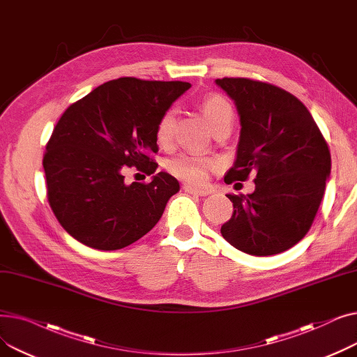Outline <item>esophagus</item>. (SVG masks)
Wrapping results in <instances>:
<instances>
[{"instance_id": "esophagus-1", "label": "esophagus", "mask_w": 357, "mask_h": 357, "mask_svg": "<svg viewBox=\"0 0 357 357\" xmlns=\"http://www.w3.org/2000/svg\"><path fill=\"white\" fill-rule=\"evenodd\" d=\"M183 191H185V192H188V194L199 195V197H205V195H208V194H210V191H208V190L197 188V186H192V185H188V183H185V185H183Z\"/></svg>"}]
</instances>
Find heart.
<instances>
[{
    "label": "heart",
    "instance_id": "obj_1",
    "mask_svg": "<svg viewBox=\"0 0 357 357\" xmlns=\"http://www.w3.org/2000/svg\"><path fill=\"white\" fill-rule=\"evenodd\" d=\"M202 111L207 117L211 128L224 123H233V108L221 97H210L202 102ZM174 124H175V109H166L160 119L158 120L155 136L159 144L166 146L171 143L174 136ZM215 166V162L207 158H202L194 153H179L171 160H167L166 167L172 175L190 181L194 183H201L207 178V172Z\"/></svg>",
    "mask_w": 357,
    "mask_h": 357
}]
</instances>
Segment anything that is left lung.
<instances>
[{
    "label": "left lung",
    "mask_w": 357,
    "mask_h": 357,
    "mask_svg": "<svg viewBox=\"0 0 357 357\" xmlns=\"http://www.w3.org/2000/svg\"><path fill=\"white\" fill-rule=\"evenodd\" d=\"M215 84L234 101L240 139L226 183L256 175L255 191L227 197L231 218L221 234L253 256H271L295 246L308 233L331 171L326 139L307 107L288 91L248 78Z\"/></svg>",
    "instance_id": "8db88e82"
}]
</instances>
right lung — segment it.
Here are the masks:
<instances>
[{
    "label": "right lung",
    "instance_id": "1",
    "mask_svg": "<svg viewBox=\"0 0 357 357\" xmlns=\"http://www.w3.org/2000/svg\"><path fill=\"white\" fill-rule=\"evenodd\" d=\"M190 82L119 78L73 102L53 128L43 167L47 201L61 226L82 245L119 250L160 220L179 182L159 172L127 185L124 172L153 175L158 120Z\"/></svg>",
    "mask_w": 357,
    "mask_h": 357
}]
</instances>
